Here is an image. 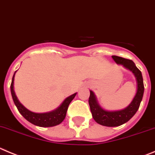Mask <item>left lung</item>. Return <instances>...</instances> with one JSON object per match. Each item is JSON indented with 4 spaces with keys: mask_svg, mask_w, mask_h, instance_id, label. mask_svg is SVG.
Wrapping results in <instances>:
<instances>
[{
    "mask_svg": "<svg viewBox=\"0 0 155 155\" xmlns=\"http://www.w3.org/2000/svg\"><path fill=\"white\" fill-rule=\"evenodd\" d=\"M112 58L116 63H117L118 65H123L125 68L132 71L137 79V90L130 104L127 108L119 111H106L103 110L97 104L94 93L90 91L89 104L93 119L100 124L107 127L120 126L131 119L139 109L144 90L141 72L137 68L134 62L130 59L117 55H112Z\"/></svg>",
    "mask_w": 155,
    "mask_h": 155,
    "instance_id": "left-lung-1",
    "label": "left lung"
}]
</instances>
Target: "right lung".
Instances as JSON below:
<instances>
[{
    "label": "right lung",
    "instance_id": "right-lung-1",
    "mask_svg": "<svg viewBox=\"0 0 155 155\" xmlns=\"http://www.w3.org/2000/svg\"><path fill=\"white\" fill-rule=\"evenodd\" d=\"M15 74H14L13 78H12V84H11V92H12V98H13L15 106H16L20 114L23 116L28 121L38 127H43L56 126V125L61 124L63 121V120L65 119L69 104L76 97V93H74V94L71 95L70 97H67L64 100L63 103L61 104L60 107L57 108L55 110L51 111V112L49 113H45V114L33 113L31 111H29L22 104H21L20 102L18 101V100L17 99V97L15 96V91H14Z\"/></svg>",
    "mask_w": 155,
    "mask_h": 155
}]
</instances>
